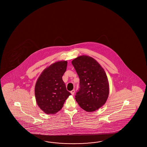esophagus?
Wrapping results in <instances>:
<instances>
[{"instance_id":"1","label":"esophagus","mask_w":147,"mask_h":147,"mask_svg":"<svg viewBox=\"0 0 147 147\" xmlns=\"http://www.w3.org/2000/svg\"><path fill=\"white\" fill-rule=\"evenodd\" d=\"M70 92H71V94H72V95H74L75 92V90H72L70 91Z\"/></svg>"}]
</instances>
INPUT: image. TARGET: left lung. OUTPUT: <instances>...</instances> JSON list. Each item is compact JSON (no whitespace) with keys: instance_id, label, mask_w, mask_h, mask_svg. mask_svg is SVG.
Masks as SVG:
<instances>
[{"instance_id":"1","label":"left lung","mask_w":147,"mask_h":147,"mask_svg":"<svg viewBox=\"0 0 147 147\" xmlns=\"http://www.w3.org/2000/svg\"><path fill=\"white\" fill-rule=\"evenodd\" d=\"M80 79V89L75 99L82 109L92 112L106 102L109 84L103 68L92 57L82 55L72 61Z\"/></svg>"}]
</instances>
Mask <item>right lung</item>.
<instances>
[{
	"label": "right lung",
	"instance_id": "add662e5",
	"mask_svg": "<svg viewBox=\"0 0 147 147\" xmlns=\"http://www.w3.org/2000/svg\"><path fill=\"white\" fill-rule=\"evenodd\" d=\"M67 61H57L41 72L35 84L34 94L38 107L46 114H55L61 109L71 94L63 80Z\"/></svg>",
	"mask_w": 147,
	"mask_h": 147
}]
</instances>
